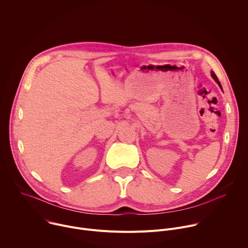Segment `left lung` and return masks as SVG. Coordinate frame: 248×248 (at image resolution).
<instances>
[{"label":"left lung","mask_w":248,"mask_h":248,"mask_svg":"<svg viewBox=\"0 0 248 248\" xmlns=\"http://www.w3.org/2000/svg\"><path fill=\"white\" fill-rule=\"evenodd\" d=\"M210 75H211L212 78L215 80V82H216V83L219 85V87H220V88H221V90H222V86H221V83H220V81L218 80V78L216 77V75L214 74V72H212V71H211V72H210Z\"/></svg>","instance_id":"obj_1"}]
</instances>
